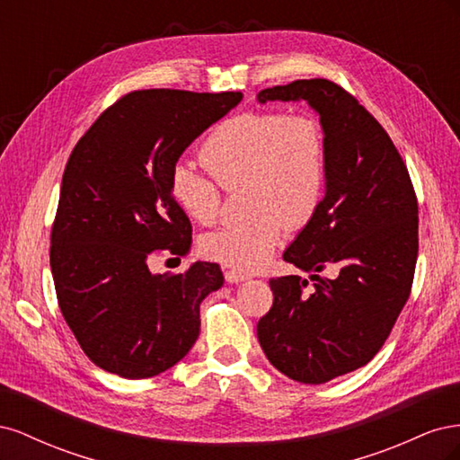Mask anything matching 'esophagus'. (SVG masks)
Here are the masks:
<instances>
[{
    "mask_svg": "<svg viewBox=\"0 0 460 460\" xmlns=\"http://www.w3.org/2000/svg\"><path fill=\"white\" fill-rule=\"evenodd\" d=\"M225 278L228 284H238V282H245L247 280V274L243 272H235V270H226Z\"/></svg>",
    "mask_w": 460,
    "mask_h": 460,
    "instance_id": "esophagus-1",
    "label": "esophagus"
}]
</instances>
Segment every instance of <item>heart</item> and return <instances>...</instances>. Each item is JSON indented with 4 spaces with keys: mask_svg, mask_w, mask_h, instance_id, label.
Returning <instances> with one entry per match:
<instances>
[{
    "mask_svg": "<svg viewBox=\"0 0 460 460\" xmlns=\"http://www.w3.org/2000/svg\"><path fill=\"white\" fill-rule=\"evenodd\" d=\"M199 161L220 188L243 186L245 225L208 234L201 253L225 267L252 272L270 259L284 228L307 226L323 205L328 184V144L313 115L247 111L222 120L207 136ZM174 203L188 218L213 225L220 190L213 180L178 163L169 178Z\"/></svg>",
    "mask_w": 460,
    "mask_h": 460,
    "instance_id": "obj_1",
    "label": "heart"
}]
</instances>
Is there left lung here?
Here are the masks:
<instances>
[{"instance_id":"obj_1","label":"left lung","mask_w":460,"mask_h":460,"mask_svg":"<svg viewBox=\"0 0 460 460\" xmlns=\"http://www.w3.org/2000/svg\"><path fill=\"white\" fill-rule=\"evenodd\" d=\"M307 102L328 144V184L314 218L284 252L311 272L272 278V307L257 338L274 368L324 384L380 351L411 296L419 257V203L392 137L351 93L326 78L257 93L259 103ZM330 270V279L317 272Z\"/></svg>"}]
</instances>
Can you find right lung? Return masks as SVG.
<instances>
[{"instance_id": "obj_1", "label": "right lung", "mask_w": 460, "mask_h": 460, "mask_svg": "<svg viewBox=\"0 0 460 460\" xmlns=\"http://www.w3.org/2000/svg\"><path fill=\"white\" fill-rule=\"evenodd\" d=\"M242 92L137 90L105 109L66 161L49 262L59 309L93 365L140 380L184 358L199 305L225 284L217 262L153 274L155 255L184 257L190 218L169 178L180 155L242 102Z\"/></svg>"}]
</instances>
